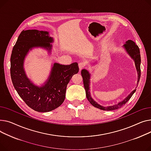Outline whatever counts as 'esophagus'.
Listing matches in <instances>:
<instances>
[{"instance_id": "obj_1", "label": "esophagus", "mask_w": 151, "mask_h": 151, "mask_svg": "<svg viewBox=\"0 0 151 151\" xmlns=\"http://www.w3.org/2000/svg\"><path fill=\"white\" fill-rule=\"evenodd\" d=\"M85 67V63H82V62H81V63H78V68H79L80 70H82V69H83Z\"/></svg>"}]
</instances>
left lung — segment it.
I'll return each mask as SVG.
<instances>
[{
	"label": "left lung",
	"instance_id": "1",
	"mask_svg": "<svg viewBox=\"0 0 151 151\" xmlns=\"http://www.w3.org/2000/svg\"><path fill=\"white\" fill-rule=\"evenodd\" d=\"M124 47L127 52L128 54L130 55V56L135 61V63L136 66V68L137 70V73H138V82L139 81V78L141 76V69H140V63H141V57H140V52H139V49L138 46L137 45V44L132 40H128L126 41V44H124ZM81 74L83 78V85H84V88L86 91V96L87 97V99L90 102V104L93 105L94 107L99 109L105 111H111V110H117L118 109L121 108L122 106L126 104L128 101L131 98V97L132 95L134 94V93L135 92L136 89L133 91L126 98L122 101V102L118 103V104L114 105L112 106H109V107H103V106H101L99 105L97 102H96L91 97L90 93V75L88 73V70L85 69L82 70Z\"/></svg>",
	"mask_w": 151,
	"mask_h": 151
}]
</instances>
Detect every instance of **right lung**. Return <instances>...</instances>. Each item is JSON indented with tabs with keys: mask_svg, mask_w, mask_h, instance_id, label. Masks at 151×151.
Here are the masks:
<instances>
[{
	"mask_svg": "<svg viewBox=\"0 0 151 151\" xmlns=\"http://www.w3.org/2000/svg\"><path fill=\"white\" fill-rule=\"evenodd\" d=\"M47 32L36 29L24 30L14 46L11 55L10 74L13 86L29 107L39 112H47L58 108L65 99L66 87L70 78L78 72V63L69 65L55 63L50 76L42 87L35 86L26 77L24 60L33 47H43L50 50L53 39Z\"/></svg>",
	"mask_w": 151,
	"mask_h": 151,
	"instance_id": "right-lung-1",
	"label": "right lung"
}]
</instances>
